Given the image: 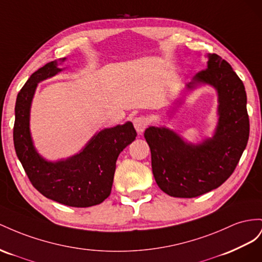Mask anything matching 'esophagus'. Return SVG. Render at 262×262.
Listing matches in <instances>:
<instances>
[{"label": "esophagus", "mask_w": 262, "mask_h": 262, "mask_svg": "<svg viewBox=\"0 0 262 262\" xmlns=\"http://www.w3.org/2000/svg\"><path fill=\"white\" fill-rule=\"evenodd\" d=\"M148 123L149 122H148L147 117L143 116V115H140V116H138V117L134 119V126H135V129L139 134V135H140V134H143L144 130L147 128Z\"/></svg>", "instance_id": "1"}]
</instances>
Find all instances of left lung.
<instances>
[{
  "label": "left lung",
  "mask_w": 262,
  "mask_h": 262,
  "mask_svg": "<svg viewBox=\"0 0 262 262\" xmlns=\"http://www.w3.org/2000/svg\"><path fill=\"white\" fill-rule=\"evenodd\" d=\"M208 83L219 93L220 121L212 139L189 145L168 128L149 127L151 167L159 188L170 196L196 198L219 188L234 172L249 138L247 96L243 81L219 55L208 56L189 89Z\"/></svg>",
  "instance_id": "obj_1"
}]
</instances>
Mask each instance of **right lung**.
Wrapping results in <instances>:
<instances>
[{
    "mask_svg": "<svg viewBox=\"0 0 262 262\" xmlns=\"http://www.w3.org/2000/svg\"><path fill=\"white\" fill-rule=\"evenodd\" d=\"M59 71L56 61L48 62L35 71L18 92L13 128L15 151L29 181L43 196L72 207L93 206L108 198L117 157L137 134L127 122L101 130L83 150L69 159L58 162L42 159L29 133V108L37 83Z\"/></svg>",
    "mask_w": 262,
    "mask_h": 262,
    "instance_id": "obj_1",
    "label": "right lung"
}]
</instances>
